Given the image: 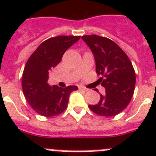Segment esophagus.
Masks as SVG:
<instances>
[{"label":"esophagus","mask_w":156,"mask_h":156,"mask_svg":"<svg viewBox=\"0 0 156 156\" xmlns=\"http://www.w3.org/2000/svg\"><path fill=\"white\" fill-rule=\"evenodd\" d=\"M78 89L80 90V91H88V88H85V87L83 86H78Z\"/></svg>","instance_id":"esophagus-1"}]
</instances>
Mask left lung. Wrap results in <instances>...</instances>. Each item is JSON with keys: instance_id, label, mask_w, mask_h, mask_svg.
<instances>
[{"instance_id": "8db88e82", "label": "left lung", "mask_w": 156, "mask_h": 156, "mask_svg": "<svg viewBox=\"0 0 156 156\" xmlns=\"http://www.w3.org/2000/svg\"><path fill=\"white\" fill-rule=\"evenodd\" d=\"M81 38L94 55L96 72L102 76L99 80L105 88L98 104L88 107L99 115H116L127 107L135 91V72L132 62L119 45L107 37L92 34Z\"/></svg>"}]
</instances>
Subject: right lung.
Returning a JSON list of instances; mask_svg holds the SVG:
<instances>
[{
    "instance_id": "add662e5",
    "label": "right lung",
    "mask_w": 156,
    "mask_h": 156,
    "mask_svg": "<svg viewBox=\"0 0 156 156\" xmlns=\"http://www.w3.org/2000/svg\"><path fill=\"white\" fill-rule=\"evenodd\" d=\"M80 36H58L42 42L28 58L22 75L24 95L34 111L45 117L60 115L68 107L70 94L78 87L48 85V74Z\"/></svg>"
}]
</instances>
